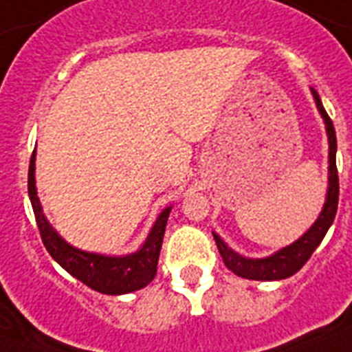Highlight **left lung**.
Here are the masks:
<instances>
[{"label":"left lung","mask_w":352,"mask_h":352,"mask_svg":"<svg viewBox=\"0 0 352 352\" xmlns=\"http://www.w3.org/2000/svg\"><path fill=\"white\" fill-rule=\"evenodd\" d=\"M311 93L314 96V102H316L318 111H320L323 122H325L329 138V188L322 214L314 221V225L301 235L300 239L294 241L292 245L285 246L272 256L261 257V259L241 256V254L232 250L230 246L226 245L225 241L214 232V239L217 243L223 261L232 272L241 276V278L257 279V281H274V279H285L294 276L309 261V257L312 256V252L316 250L318 245L322 243V239L325 237L331 225H333L334 217H336L340 193L338 170H336V133H334L333 120L329 118L327 111H325V107L320 100V95L314 89H311Z\"/></svg>","instance_id":"1"}]
</instances>
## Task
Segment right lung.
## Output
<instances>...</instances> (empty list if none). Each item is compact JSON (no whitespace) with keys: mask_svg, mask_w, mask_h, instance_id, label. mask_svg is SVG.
<instances>
[{"mask_svg":"<svg viewBox=\"0 0 352 352\" xmlns=\"http://www.w3.org/2000/svg\"><path fill=\"white\" fill-rule=\"evenodd\" d=\"M34 162L36 149L32 151L29 164V197L34 210L36 223L40 228L41 241L52 259L78 281L102 294H127L151 283L157 274L160 246H162V237H164L171 206L160 212L153 228L144 241V245L140 246V250L127 254V256H104L95 252L80 250L69 245L67 241H63L43 215L38 192H36Z\"/></svg>","mask_w":352,"mask_h":352,"instance_id":"obj_1","label":"right lung"}]
</instances>
